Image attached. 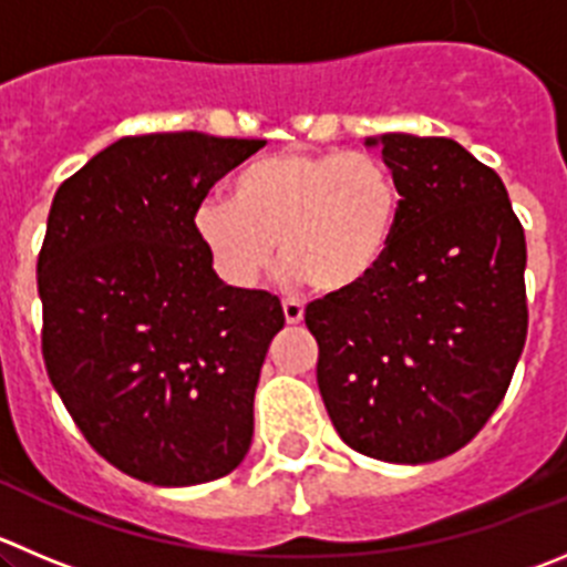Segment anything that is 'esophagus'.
<instances>
[{"label":"esophagus","instance_id":"34e87169","mask_svg":"<svg viewBox=\"0 0 567 567\" xmlns=\"http://www.w3.org/2000/svg\"><path fill=\"white\" fill-rule=\"evenodd\" d=\"M282 313H285V321H288V324H301V319H305V305L296 299H285Z\"/></svg>","mask_w":567,"mask_h":567}]
</instances>
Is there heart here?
<instances>
[{
  "instance_id": "obj_1",
  "label": "heart",
  "mask_w": 567,
  "mask_h": 567,
  "mask_svg": "<svg viewBox=\"0 0 567 567\" xmlns=\"http://www.w3.org/2000/svg\"><path fill=\"white\" fill-rule=\"evenodd\" d=\"M400 187L372 153L279 151L246 164L226 198L200 200L193 229L212 266L251 288L282 248L290 277L347 293L372 277L394 243Z\"/></svg>"
}]
</instances>
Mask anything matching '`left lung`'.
<instances>
[{
	"label": "left lung",
	"instance_id": "8db88e82",
	"mask_svg": "<svg viewBox=\"0 0 567 567\" xmlns=\"http://www.w3.org/2000/svg\"><path fill=\"white\" fill-rule=\"evenodd\" d=\"M400 187L378 271L310 301L321 400L363 456L427 464L462 451L512 383L528 330L526 237L504 182L444 136H369Z\"/></svg>",
	"mask_w": 567,
	"mask_h": 567
}]
</instances>
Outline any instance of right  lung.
Listing matches in <instances>:
<instances>
[{"label":"right lung","mask_w":567,"mask_h":567,"mask_svg":"<svg viewBox=\"0 0 567 567\" xmlns=\"http://www.w3.org/2000/svg\"><path fill=\"white\" fill-rule=\"evenodd\" d=\"M262 145L200 131L125 136L52 198L35 268L47 374L94 451L145 484L224 478L251 447L282 305L226 285L193 215Z\"/></svg>","instance_id":"obj_1"}]
</instances>
